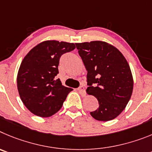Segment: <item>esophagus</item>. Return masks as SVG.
Listing matches in <instances>:
<instances>
[{"label": "esophagus", "mask_w": 152, "mask_h": 152, "mask_svg": "<svg viewBox=\"0 0 152 152\" xmlns=\"http://www.w3.org/2000/svg\"><path fill=\"white\" fill-rule=\"evenodd\" d=\"M78 91H79V92L80 93L81 95H86V90H85V88L83 87V86H80V87L78 88Z\"/></svg>", "instance_id": "esophagus-1"}]
</instances>
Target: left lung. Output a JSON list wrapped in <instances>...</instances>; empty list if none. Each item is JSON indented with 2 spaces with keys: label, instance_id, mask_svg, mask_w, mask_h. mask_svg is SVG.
I'll list each match as a JSON object with an SVG mask.
<instances>
[{
  "label": "left lung",
  "instance_id": "8db88e82",
  "mask_svg": "<svg viewBox=\"0 0 152 152\" xmlns=\"http://www.w3.org/2000/svg\"><path fill=\"white\" fill-rule=\"evenodd\" d=\"M76 45L88 71L86 92L99 104L90 114L99 121L113 120L125 109L133 90L129 64L122 53L107 42L92 41Z\"/></svg>",
  "mask_w": 152,
  "mask_h": 152
}]
</instances>
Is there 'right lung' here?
Here are the masks:
<instances>
[{"label": "right lung", "instance_id": "right-lung-1", "mask_svg": "<svg viewBox=\"0 0 152 152\" xmlns=\"http://www.w3.org/2000/svg\"><path fill=\"white\" fill-rule=\"evenodd\" d=\"M75 48L73 43L44 41L23 58L16 78L17 88L23 103L33 114L48 117L61 108L73 88L63 86L55 76L61 56Z\"/></svg>", "mask_w": 152, "mask_h": 152}]
</instances>
